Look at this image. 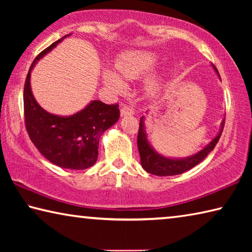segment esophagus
Here are the masks:
<instances>
[{"label":"esophagus","mask_w":252,"mask_h":252,"mask_svg":"<svg viewBox=\"0 0 252 252\" xmlns=\"http://www.w3.org/2000/svg\"><path fill=\"white\" fill-rule=\"evenodd\" d=\"M133 114V110L127 108V106H122L120 110V116L121 117H127V116H132Z\"/></svg>","instance_id":"34e87169"}]
</instances>
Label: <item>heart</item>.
Here are the masks:
<instances>
[{"label": "heart", "mask_w": 252, "mask_h": 252, "mask_svg": "<svg viewBox=\"0 0 252 252\" xmlns=\"http://www.w3.org/2000/svg\"><path fill=\"white\" fill-rule=\"evenodd\" d=\"M158 63V55L151 51L132 50L121 54L117 60L116 67L123 78L129 80L140 79L155 70ZM103 81L106 87L114 93H121L126 90V83L120 76L111 71L103 73ZM162 90V82L158 76H151L146 81L144 91L150 97H156Z\"/></svg>", "instance_id": "1"}]
</instances>
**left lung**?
Here are the masks:
<instances>
[{
    "label": "left lung",
    "mask_w": 252,
    "mask_h": 252,
    "mask_svg": "<svg viewBox=\"0 0 252 252\" xmlns=\"http://www.w3.org/2000/svg\"><path fill=\"white\" fill-rule=\"evenodd\" d=\"M212 67L220 79L219 72L217 70V67L213 64ZM144 119H146L144 116L140 119L138 133V150L140 158H141V165L147 172L159 177L177 176V174H181L199 164L200 162H201L204 158L215 149L216 144L219 141L224 126L223 119L220 125V130L218 132V134H217L215 138H213L211 141L199 152L187 158H169L160 155L159 152H157L156 149L151 146L150 142H149Z\"/></svg>",
    "instance_id": "8db88e82"
}]
</instances>
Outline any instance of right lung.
<instances>
[{
	"label": "right lung",
	"instance_id": "right-lung-1",
	"mask_svg": "<svg viewBox=\"0 0 252 252\" xmlns=\"http://www.w3.org/2000/svg\"><path fill=\"white\" fill-rule=\"evenodd\" d=\"M66 34L41 52L30 66L24 84V118L30 139L51 163L70 170L92 167L99 156L102 133L119 120L118 104L93 100L71 116H57L37 103L31 89V72L44 55L70 36Z\"/></svg>",
	"mask_w": 252,
	"mask_h": 252
}]
</instances>
